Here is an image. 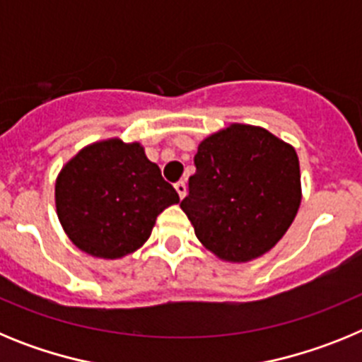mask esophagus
<instances>
[{"mask_svg":"<svg viewBox=\"0 0 362 362\" xmlns=\"http://www.w3.org/2000/svg\"><path fill=\"white\" fill-rule=\"evenodd\" d=\"M174 187H175V190H177L179 197L183 199V197L187 196V183H185V181H177V183H175Z\"/></svg>","mask_w":362,"mask_h":362,"instance_id":"esophagus-1","label":"esophagus"}]
</instances>
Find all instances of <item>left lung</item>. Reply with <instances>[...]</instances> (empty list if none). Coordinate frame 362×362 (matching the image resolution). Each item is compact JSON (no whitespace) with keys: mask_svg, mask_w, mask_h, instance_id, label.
Listing matches in <instances>:
<instances>
[{"mask_svg":"<svg viewBox=\"0 0 362 362\" xmlns=\"http://www.w3.org/2000/svg\"><path fill=\"white\" fill-rule=\"evenodd\" d=\"M181 209L217 257L245 263L267 254L300 204L293 146L261 127L230 124L197 148Z\"/></svg>","mask_w":362,"mask_h":362,"instance_id":"obj_1","label":"left lung"}]
</instances>
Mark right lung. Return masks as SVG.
<instances>
[{
	"label": "right lung",
	"instance_id": "1",
	"mask_svg": "<svg viewBox=\"0 0 362 362\" xmlns=\"http://www.w3.org/2000/svg\"><path fill=\"white\" fill-rule=\"evenodd\" d=\"M179 203L175 188L148 161L139 143L121 139L85 146L56 181V209L63 230L79 250L119 259L152 233L159 214Z\"/></svg>",
	"mask_w": 362,
	"mask_h": 362
}]
</instances>
